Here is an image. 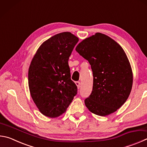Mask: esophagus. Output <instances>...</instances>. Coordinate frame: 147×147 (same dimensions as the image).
I'll return each mask as SVG.
<instances>
[{"mask_svg":"<svg viewBox=\"0 0 147 147\" xmlns=\"http://www.w3.org/2000/svg\"><path fill=\"white\" fill-rule=\"evenodd\" d=\"M76 85H77V87H78V89H80V82L79 81L76 82Z\"/></svg>","mask_w":147,"mask_h":147,"instance_id":"esophagus-1","label":"esophagus"}]
</instances>
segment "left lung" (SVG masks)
Listing matches in <instances>:
<instances>
[{"mask_svg":"<svg viewBox=\"0 0 147 147\" xmlns=\"http://www.w3.org/2000/svg\"><path fill=\"white\" fill-rule=\"evenodd\" d=\"M76 51L88 60L93 74L92 90L85 105L98 116L114 113L126 101L132 87V69L123 49L109 36L97 33L79 43Z\"/></svg>","mask_w":147,"mask_h":147,"instance_id":"left-lung-1","label":"left lung"}]
</instances>
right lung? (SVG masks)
I'll return each mask as SVG.
<instances>
[{"label": "right lung", "mask_w": 147, "mask_h": 147, "mask_svg": "<svg viewBox=\"0 0 147 147\" xmlns=\"http://www.w3.org/2000/svg\"><path fill=\"white\" fill-rule=\"evenodd\" d=\"M78 42V37L69 32L51 37L40 46L29 66L32 99L40 113L49 118L64 113L77 94L68 60Z\"/></svg>", "instance_id": "right-lung-1"}]
</instances>
